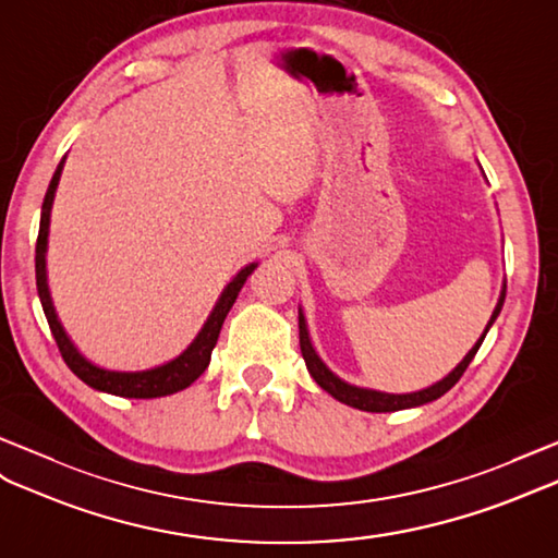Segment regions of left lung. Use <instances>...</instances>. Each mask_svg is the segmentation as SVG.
<instances>
[{"mask_svg":"<svg viewBox=\"0 0 558 558\" xmlns=\"http://www.w3.org/2000/svg\"><path fill=\"white\" fill-rule=\"evenodd\" d=\"M505 295H507V287L501 289V295H499V303L493 312L490 322H487L483 336L475 341V345L469 350V355L461 360L454 369L447 374L442 381L433 384L430 388H424L418 392H407V396H392V392H381V390H369V388H357V386H350L345 384L343 378H338L329 366H326L319 355L315 352V348H312V341H310V333H307V324H305V317H303V310H298V329H301V352H303V360L307 364V372L310 376L315 378L317 386L324 388L326 392H329L331 398H336L338 402H343L348 407H355V410H362V412H398V410H410V407H418V404H426V402H433L438 400L440 396H445L447 390H450L461 374L466 372V366L471 364V360L475 357V352H478L481 343L485 333L490 331L493 322L497 319L501 305H505Z\"/></svg>","mask_w":558,"mask_h":558,"instance_id":"1","label":"left lung"}]
</instances>
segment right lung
Here are the masks:
<instances>
[{
  "mask_svg": "<svg viewBox=\"0 0 558 558\" xmlns=\"http://www.w3.org/2000/svg\"><path fill=\"white\" fill-rule=\"evenodd\" d=\"M65 158H61L57 172H53L49 189L45 194L43 203V217H39V234H37V246H35V277H37V293L39 301H43V310L49 322V329L53 333V341L59 345V352L63 362L68 364L80 381H85L89 388L101 390V392H111V396L120 398H162V396H172L177 390H184L192 386L196 378L208 369L213 348L217 343V336H220V329L225 324L227 312L232 310L239 291L243 289V283L253 275V269L257 263H251L243 267L239 275L227 283V289L222 291L220 301L215 303L208 322L203 324V329L194 338V343L189 345L180 357H174L166 364L154 366V369L146 372H111V369H101V366L92 364L87 357L80 355V350L73 345L71 338L63 331V326L57 317V310H53L49 287H47V239H49V217H51V206H53V194H57V186L61 180V170H63Z\"/></svg>",
  "mask_w": 558,
  "mask_h": 558,
  "instance_id": "1",
  "label": "right lung"
}]
</instances>
